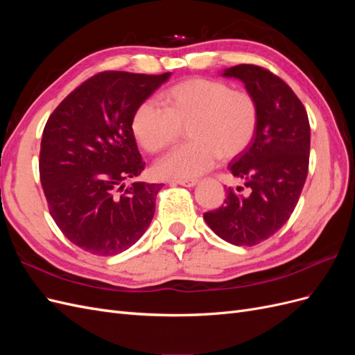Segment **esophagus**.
<instances>
[{
	"label": "esophagus",
	"instance_id": "1",
	"mask_svg": "<svg viewBox=\"0 0 355 355\" xmlns=\"http://www.w3.org/2000/svg\"><path fill=\"white\" fill-rule=\"evenodd\" d=\"M171 184L192 188V187L197 185V179H178V180H171Z\"/></svg>",
	"mask_w": 355,
	"mask_h": 355
}]
</instances>
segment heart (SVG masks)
Returning <instances> with one entry per match:
<instances>
[{"label":"heart","instance_id":"obj_1","mask_svg":"<svg viewBox=\"0 0 355 355\" xmlns=\"http://www.w3.org/2000/svg\"><path fill=\"white\" fill-rule=\"evenodd\" d=\"M159 106L145 101L132 116L133 136L146 153L173 145L185 128L188 144L161 158V178L188 179L206 173L218 157L230 159L247 148L257 127V103L245 90L220 80L191 78L161 92Z\"/></svg>","mask_w":355,"mask_h":355}]
</instances>
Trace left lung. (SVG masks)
I'll list each match as a JSON object with an SVG mask.
<instances>
[{
  "instance_id": "left-lung-1",
  "label": "left lung",
  "mask_w": 355,
  "mask_h": 355,
  "mask_svg": "<svg viewBox=\"0 0 355 355\" xmlns=\"http://www.w3.org/2000/svg\"><path fill=\"white\" fill-rule=\"evenodd\" d=\"M222 75L244 83L259 116L250 145L228 164L249 194H240L241 187L228 188L222 206L204 213V220L225 241L254 245L283 227L302 192L309 164L308 114L295 92L271 71L243 63Z\"/></svg>"
}]
</instances>
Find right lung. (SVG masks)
Wrapping results in <instances>:
<instances>
[{"label":"right lung","instance_id":"add662e5","mask_svg":"<svg viewBox=\"0 0 355 355\" xmlns=\"http://www.w3.org/2000/svg\"><path fill=\"white\" fill-rule=\"evenodd\" d=\"M170 72L105 71L63 99L46 123L40 179L51 218L83 250L112 256L148 230L163 184L124 180L145 167L132 132L135 110Z\"/></svg>","mask_w":355,"mask_h":355}]
</instances>
